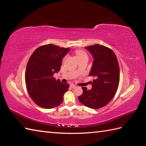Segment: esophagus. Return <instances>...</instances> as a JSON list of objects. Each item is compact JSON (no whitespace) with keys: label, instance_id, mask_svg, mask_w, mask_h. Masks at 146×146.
<instances>
[{"label":"esophagus","instance_id":"obj_1","mask_svg":"<svg viewBox=\"0 0 146 146\" xmlns=\"http://www.w3.org/2000/svg\"><path fill=\"white\" fill-rule=\"evenodd\" d=\"M70 86L71 87V88H76L77 86H76V85H74V84H71V85H70Z\"/></svg>","mask_w":146,"mask_h":146}]
</instances>
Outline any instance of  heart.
I'll return each instance as SVG.
<instances>
[{
	"mask_svg": "<svg viewBox=\"0 0 146 146\" xmlns=\"http://www.w3.org/2000/svg\"><path fill=\"white\" fill-rule=\"evenodd\" d=\"M76 55H77V58H80V57H81V56L87 55L86 54V53H85V52H84L83 50H76Z\"/></svg>",
	"mask_w": 146,
	"mask_h": 146,
	"instance_id": "heart-1",
	"label": "heart"
}]
</instances>
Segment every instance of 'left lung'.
Listing matches in <instances>:
<instances>
[{
  "label": "left lung",
  "instance_id": "8db88e82",
  "mask_svg": "<svg viewBox=\"0 0 146 146\" xmlns=\"http://www.w3.org/2000/svg\"><path fill=\"white\" fill-rule=\"evenodd\" d=\"M94 58L90 76L95 77L91 90L82 87L83 94L78 100L87 107L98 109L107 105L117 90L120 70L114 52L102 45L95 44L85 47Z\"/></svg>",
  "mask_w": 146,
  "mask_h": 146
}]
</instances>
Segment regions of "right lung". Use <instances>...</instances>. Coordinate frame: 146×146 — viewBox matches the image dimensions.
<instances>
[{"label":"right lung","instance_id":"right-lung-1","mask_svg":"<svg viewBox=\"0 0 146 146\" xmlns=\"http://www.w3.org/2000/svg\"><path fill=\"white\" fill-rule=\"evenodd\" d=\"M69 50L50 44L39 47L31 55L25 70V84L30 98L40 107L50 109L62 103L69 85L56 80L53 76L60 71Z\"/></svg>","mask_w":146,"mask_h":146}]
</instances>
